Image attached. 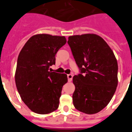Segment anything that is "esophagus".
I'll use <instances>...</instances> for the list:
<instances>
[{"label": "esophagus", "instance_id": "1", "mask_svg": "<svg viewBox=\"0 0 132 132\" xmlns=\"http://www.w3.org/2000/svg\"><path fill=\"white\" fill-rule=\"evenodd\" d=\"M68 77V82H71L72 80V78H73V75L71 74H69L67 75Z\"/></svg>", "mask_w": 132, "mask_h": 132}]
</instances>
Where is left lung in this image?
Instances as JSON below:
<instances>
[{
    "mask_svg": "<svg viewBox=\"0 0 132 132\" xmlns=\"http://www.w3.org/2000/svg\"><path fill=\"white\" fill-rule=\"evenodd\" d=\"M68 43L80 71L73 78L75 107L85 114L99 112L109 104L118 86V66L114 52L94 34L71 36Z\"/></svg>",
    "mask_w": 132,
    "mask_h": 132,
    "instance_id": "left-lung-1",
    "label": "left lung"
}]
</instances>
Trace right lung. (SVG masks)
<instances>
[{
    "label": "right lung",
    "mask_w": 132,
    "mask_h": 132,
    "mask_svg": "<svg viewBox=\"0 0 132 132\" xmlns=\"http://www.w3.org/2000/svg\"><path fill=\"white\" fill-rule=\"evenodd\" d=\"M66 43L64 36H32L21 50L17 61L15 83L22 101L34 112L47 114L58 109L67 75L49 71L57 52Z\"/></svg>",
    "instance_id": "add662e5"
}]
</instances>
